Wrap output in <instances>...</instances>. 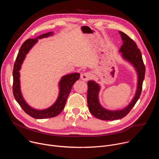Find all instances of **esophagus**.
<instances>
[{"instance_id":"obj_1","label":"esophagus","mask_w":159,"mask_h":159,"mask_svg":"<svg viewBox=\"0 0 159 159\" xmlns=\"http://www.w3.org/2000/svg\"><path fill=\"white\" fill-rule=\"evenodd\" d=\"M90 76V74L89 72H85V73L81 74L80 78H81V79H82L85 81H87L89 79Z\"/></svg>"}]
</instances>
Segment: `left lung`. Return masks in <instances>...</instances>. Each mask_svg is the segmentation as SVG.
Returning <instances> with one entry per match:
<instances>
[{
	"label": "left lung",
	"mask_w": 159,
	"mask_h": 159,
	"mask_svg": "<svg viewBox=\"0 0 159 159\" xmlns=\"http://www.w3.org/2000/svg\"><path fill=\"white\" fill-rule=\"evenodd\" d=\"M123 41L120 52L126 60L131 63L138 72L139 81L136 95L131 103L125 109L119 111H109L104 109L99 104L98 93L100 90L99 85L93 80L87 82V104L90 112L96 118L101 120H116L126 116L137 103L140 97L142 84L145 79V66L142 55L136 43L126 34L119 31Z\"/></svg>",
	"instance_id": "8db88e82"
}]
</instances>
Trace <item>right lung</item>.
<instances>
[{
    "mask_svg": "<svg viewBox=\"0 0 159 159\" xmlns=\"http://www.w3.org/2000/svg\"><path fill=\"white\" fill-rule=\"evenodd\" d=\"M52 34V33L50 32L41 34L35 39L31 38L26 40L22 43L19 49L13 68L12 92L14 96L16 101L26 114L36 119L50 118L58 116L65 107L67 98L71 91L72 85L80 78V74L79 73L71 74L63 76L59 84L60 93L58 98L56 102L47 109H34L30 107L24 100L20 93L19 84V70L20 69V65L22 61H23L26 55L28 53L29 50L31 48L33 45L38 41V39L48 37Z\"/></svg>",
    "mask_w": 159,
    "mask_h": 159,
    "instance_id": "add662e5",
    "label": "right lung"
}]
</instances>
